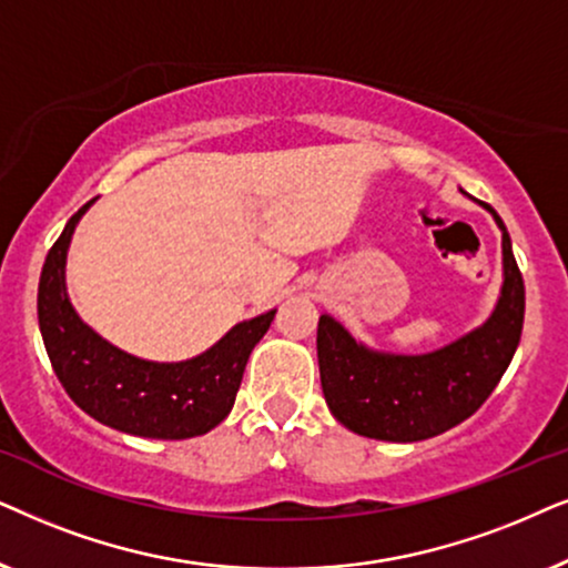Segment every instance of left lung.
Returning a JSON list of instances; mask_svg holds the SVG:
<instances>
[{"mask_svg": "<svg viewBox=\"0 0 568 568\" xmlns=\"http://www.w3.org/2000/svg\"><path fill=\"white\" fill-rule=\"evenodd\" d=\"M501 229L504 283L480 327L423 355L379 353L358 343L332 316H320L316 355L332 415L353 434L379 442H423L470 418L490 397L514 358L525 322V283Z\"/></svg>", "mask_w": 568, "mask_h": 568, "instance_id": "8db88e82", "label": "left lung"}]
</instances>
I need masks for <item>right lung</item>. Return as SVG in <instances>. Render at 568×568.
<instances>
[{"instance_id": "right-lung-1", "label": "right lung", "mask_w": 568, "mask_h": 568, "mask_svg": "<svg viewBox=\"0 0 568 568\" xmlns=\"http://www.w3.org/2000/svg\"><path fill=\"white\" fill-rule=\"evenodd\" d=\"M82 205L51 246L38 283V324L54 374L80 410L103 426L145 438H192L215 428L236 403L254 345L275 320L267 314L239 322L196 358L142 361L103 339L80 320L67 296V248Z\"/></svg>"}]
</instances>
